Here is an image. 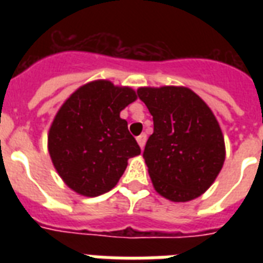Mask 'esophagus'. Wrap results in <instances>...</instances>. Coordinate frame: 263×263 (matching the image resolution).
Instances as JSON below:
<instances>
[{
  "label": "esophagus",
  "instance_id": "esophagus-1",
  "mask_svg": "<svg viewBox=\"0 0 263 263\" xmlns=\"http://www.w3.org/2000/svg\"><path fill=\"white\" fill-rule=\"evenodd\" d=\"M136 142H138V144L140 146V148L143 150L144 144H146V135H144V134H142V135L138 136V138H136Z\"/></svg>",
  "mask_w": 263,
  "mask_h": 263
}]
</instances>
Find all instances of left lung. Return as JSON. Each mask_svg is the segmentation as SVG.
I'll return each mask as SVG.
<instances>
[{"label":"left lung","instance_id":"left-lung-1","mask_svg":"<svg viewBox=\"0 0 263 263\" xmlns=\"http://www.w3.org/2000/svg\"><path fill=\"white\" fill-rule=\"evenodd\" d=\"M138 97L154 121L143 152L154 190L172 202L195 199L214 183L225 161L216 116L183 86L139 87Z\"/></svg>","mask_w":263,"mask_h":263}]
</instances>
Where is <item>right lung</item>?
Instances as JSON below:
<instances>
[{"mask_svg": "<svg viewBox=\"0 0 263 263\" xmlns=\"http://www.w3.org/2000/svg\"><path fill=\"white\" fill-rule=\"evenodd\" d=\"M135 90L109 80L83 84L61 105L47 134L51 162L63 181L83 196H98L119 183L128 160L140 154L120 111Z\"/></svg>", "mask_w": 263, "mask_h": 263, "instance_id": "add662e5", "label": "right lung"}]
</instances>
